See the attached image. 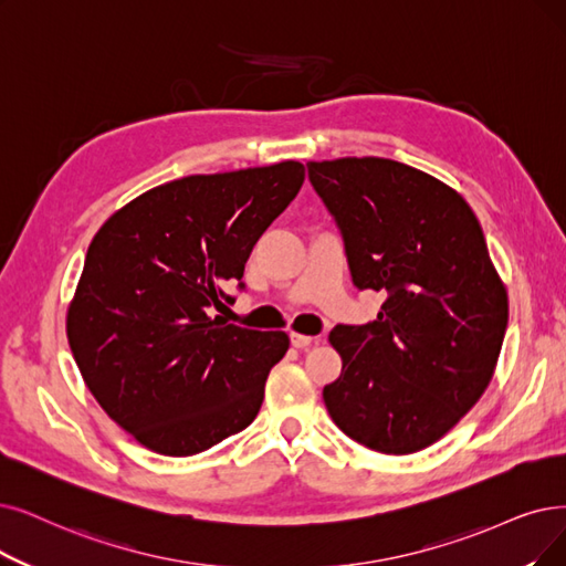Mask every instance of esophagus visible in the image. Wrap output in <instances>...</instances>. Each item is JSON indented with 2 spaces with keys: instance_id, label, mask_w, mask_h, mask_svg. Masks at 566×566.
Masks as SVG:
<instances>
[{
  "instance_id": "1",
  "label": "esophagus",
  "mask_w": 566,
  "mask_h": 566,
  "mask_svg": "<svg viewBox=\"0 0 566 566\" xmlns=\"http://www.w3.org/2000/svg\"><path fill=\"white\" fill-rule=\"evenodd\" d=\"M290 342L295 348H308L313 344V336H306V334H297V332H290Z\"/></svg>"
}]
</instances>
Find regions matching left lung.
<instances>
[{
  "label": "left lung",
  "mask_w": 566,
  "mask_h": 566,
  "mask_svg": "<svg viewBox=\"0 0 566 566\" xmlns=\"http://www.w3.org/2000/svg\"><path fill=\"white\" fill-rule=\"evenodd\" d=\"M344 237L353 283L386 292L378 318L336 325L342 376L323 390L336 427L386 455L453 429L490 386L509 323L506 287L460 192L386 157L308 163Z\"/></svg>",
  "instance_id": "obj_1"
}]
</instances>
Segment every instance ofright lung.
Returning a JSON list of instances; mask_svg holds the SVG:
<instances>
[{
	"instance_id": "1",
	"label": "right lung",
	"mask_w": 566,
	"mask_h": 566,
	"mask_svg": "<svg viewBox=\"0 0 566 566\" xmlns=\"http://www.w3.org/2000/svg\"><path fill=\"white\" fill-rule=\"evenodd\" d=\"M304 184L287 160L157 186L87 248L66 338L87 390L142 446L188 458L251 424L285 332L222 321L253 245Z\"/></svg>"
}]
</instances>
